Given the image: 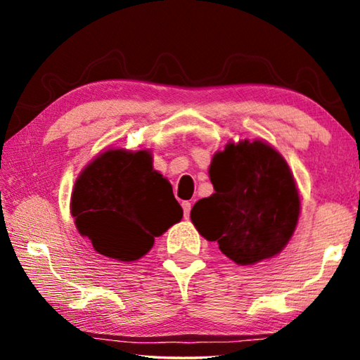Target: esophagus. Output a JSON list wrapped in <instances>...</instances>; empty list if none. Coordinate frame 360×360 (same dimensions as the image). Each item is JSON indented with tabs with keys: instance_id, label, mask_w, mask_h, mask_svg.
Here are the masks:
<instances>
[{
	"instance_id": "1",
	"label": "esophagus",
	"mask_w": 360,
	"mask_h": 360,
	"mask_svg": "<svg viewBox=\"0 0 360 360\" xmlns=\"http://www.w3.org/2000/svg\"><path fill=\"white\" fill-rule=\"evenodd\" d=\"M182 210H184V217L188 219V216H191L192 203H191V202H182Z\"/></svg>"
}]
</instances>
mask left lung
<instances>
[{"mask_svg":"<svg viewBox=\"0 0 360 360\" xmlns=\"http://www.w3.org/2000/svg\"><path fill=\"white\" fill-rule=\"evenodd\" d=\"M214 193L191 211L197 230L238 265L270 259L288 245L300 197L284 158L264 141L230 143L210 167Z\"/></svg>","mask_w":360,"mask_h":360,"instance_id":"8db88e82","label":"left lung"}]
</instances>
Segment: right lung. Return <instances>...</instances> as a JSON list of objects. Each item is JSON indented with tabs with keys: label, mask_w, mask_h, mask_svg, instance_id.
Here are the masks:
<instances>
[{
	"label": "right lung",
	"mask_w": 360,
	"mask_h": 360,
	"mask_svg": "<svg viewBox=\"0 0 360 360\" xmlns=\"http://www.w3.org/2000/svg\"><path fill=\"white\" fill-rule=\"evenodd\" d=\"M79 233L106 257L141 259L182 208L172 184L152 168L148 150H106L79 174L71 197Z\"/></svg>",
	"instance_id": "add662e5"
}]
</instances>
